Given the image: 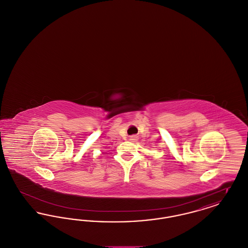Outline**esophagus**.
<instances>
[{
	"instance_id": "esophagus-1",
	"label": "esophagus",
	"mask_w": 248,
	"mask_h": 248,
	"mask_svg": "<svg viewBox=\"0 0 248 248\" xmlns=\"http://www.w3.org/2000/svg\"><path fill=\"white\" fill-rule=\"evenodd\" d=\"M131 139H135V138H134V137H133V138H131Z\"/></svg>"
}]
</instances>
